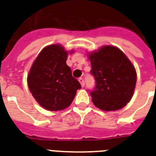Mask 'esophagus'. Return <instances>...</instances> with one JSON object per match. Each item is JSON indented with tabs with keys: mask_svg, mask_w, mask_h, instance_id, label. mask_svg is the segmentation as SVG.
I'll return each instance as SVG.
<instances>
[{
	"mask_svg": "<svg viewBox=\"0 0 156 156\" xmlns=\"http://www.w3.org/2000/svg\"><path fill=\"white\" fill-rule=\"evenodd\" d=\"M78 81L80 83V84H81L82 87H84V80H83V78H80L78 79Z\"/></svg>",
	"mask_w": 156,
	"mask_h": 156,
	"instance_id": "34e87169",
	"label": "esophagus"
}]
</instances>
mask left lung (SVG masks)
I'll return each mask as SVG.
<instances>
[{
	"label": "left lung",
	"instance_id": "left-lung-1",
	"mask_svg": "<svg viewBox=\"0 0 156 156\" xmlns=\"http://www.w3.org/2000/svg\"><path fill=\"white\" fill-rule=\"evenodd\" d=\"M95 88L90 91L92 101L105 111L124 108L130 101L136 84L134 67L120 49L104 46L88 55Z\"/></svg>",
	"mask_w": 156,
	"mask_h": 156
}]
</instances>
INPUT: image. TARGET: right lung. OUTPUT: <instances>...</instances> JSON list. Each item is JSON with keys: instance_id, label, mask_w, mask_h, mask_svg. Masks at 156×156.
<instances>
[{"instance_id": "add662e5", "label": "right lung", "mask_w": 156, "mask_h": 156, "mask_svg": "<svg viewBox=\"0 0 156 156\" xmlns=\"http://www.w3.org/2000/svg\"><path fill=\"white\" fill-rule=\"evenodd\" d=\"M68 54L61 45L48 46L41 50L29 71V90L47 110L58 111L68 107L77 90L81 88L66 63Z\"/></svg>"}]
</instances>
